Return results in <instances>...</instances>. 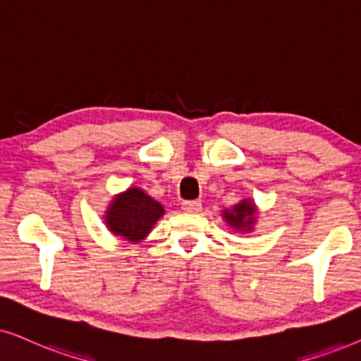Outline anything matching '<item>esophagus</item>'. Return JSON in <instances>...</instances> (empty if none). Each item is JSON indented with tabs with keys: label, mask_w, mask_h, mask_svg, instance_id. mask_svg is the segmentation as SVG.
Here are the masks:
<instances>
[{
	"label": "esophagus",
	"mask_w": 361,
	"mask_h": 361,
	"mask_svg": "<svg viewBox=\"0 0 361 361\" xmlns=\"http://www.w3.org/2000/svg\"><path fill=\"white\" fill-rule=\"evenodd\" d=\"M181 208H183L185 213H200L201 211V201H185L183 204H181Z\"/></svg>",
	"instance_id": "esophagus-1"
}]
</instances>
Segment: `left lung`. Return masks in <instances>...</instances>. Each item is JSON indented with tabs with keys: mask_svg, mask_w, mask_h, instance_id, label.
I'll return each instance as SVG.
<instances>
[{
	"mask_svg": "<svg viewBox=\"0 0 361 361\" xmlns=\"http://www.w3.org/2000/svg\"><path fill=\"white\" fill-rule=\"evenodd\" d=\"M257 206L251 198H244L233 206V208L223 209L224 223L229 226L231 229H234L236 233L246 234L252 233L254 226L257 223Z\"/></svg>",
	"mask_w": 361,
	"mask_h": 361,
	"instance_id": "1",
	"label": "left lung"
}]
</instances>
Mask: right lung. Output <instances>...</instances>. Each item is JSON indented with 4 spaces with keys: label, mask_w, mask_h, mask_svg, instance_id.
<instances>
[{
    "label": "right lung",
    "mask_w": 361,
    "mask_h": 361,
    "mask_svg": "<svg viewBox=\"0 0 361 361\" xmlns=\"http://www.w3.org/2000/svg\"><path fill=\"white\" fill-rule=\"evenodd\" d=\"M165 214V208L138 186H130L115 195L104 213V223L114 236L123 241L142 243L157 221Z\"/></svg>",
    "instance_id": "right-lung-1"
}]
</instances>
